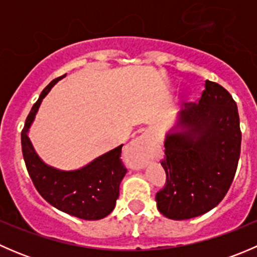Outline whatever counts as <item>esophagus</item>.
Here are the masks:
<instances>
[{
  "instance_id": "esophagus-1",
  "label": "esophagus",
  "mask_w": 257,
  "mask_h": 257,
  "mask_svg": "<svg viewBox=\"0 0 257 257\" xmlns=\"http://www.w3.org/2000/svg\"><path fill=\"white\" fill-rule=\"evenodd\" d=\"M154 145L155 139L153 138L152 134L144 133L142 136H139L138 138L134 139L133 142H131V144L128 145L126 150L136 154L137 163H138L139 167H142L147 162L148 158H149V153Z\"/></svg>"
}]
</instances>
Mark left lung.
Segmentation results:
<instances>
[{
    "label": "left lung",
    "instance_id": "8db88e82",
    "mask_svg": "<svg viewBox=\"0 0 257 257\" xmlns=\"http://www.w3.org/2000/svg\"><path fill=\"white\" fill-rule=\"evenodd\" d=\"M167 174L155 195L165 217L188 220L214 209L234 180L240 158L241 132L237 107L230 93L205 80L198 103H189L165 134Z\"/></svg>",
    "mask_w": 257,
    "mask_h": 257
}]
</instances>
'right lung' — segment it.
<instances>
[{
    "mask_svg": "<svg viewBox=\"0 0 257 257\" xmlns=\"http://www.w3.org/2000/svg\"><path fill=\"white\" fill-rule=\"evenodd\" d=\"M64 77L66 74L49 83L28 114L21 133L23 159L36 189L47 203L79 219L99 220L109 215L115 208L119 185L126 173L119 158L123 144L95 158L79 169L61 170L46 164L38 157L28 137L43 98Z\"/></svg>",
    "mask_w": 257,
    "mask_h": 257,
    "instance_id": "obj_1",
    "label": "right lung"
}]
</instances>
